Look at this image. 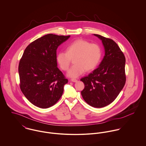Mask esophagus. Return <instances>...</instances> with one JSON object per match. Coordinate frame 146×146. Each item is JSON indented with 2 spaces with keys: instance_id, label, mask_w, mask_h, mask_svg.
Returning a JSON list of instances; mask_svg holds the SVG:
<instances>
[{
  "instance_id": "esophagus-1",
  "label": "esophagus",
  "mask_w": 146,
  "mask_h": 146,
  "mask_svg": "<svg viewBox=\"0 0 146 146\" xmlns=\"http://www.w3.org/2000/svg\"><path fill=\"white\" fill-rule=\"evenodd\" d=\"M71 81L74 82V83H76L78 82V80L77 79H71Z\"/></svg>"
}]
</instances>
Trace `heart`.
Instances as JSON below:
<instances>
[{
    "mask_svg": "<svg viewBox=\"0 0 146 146\" xmlns=\"http://www.w3.org/2000/svg\"><path fill=\"white\" fill-rule=\"evenodd\" d=\"M102 57V50L99 45L90 43L83 39H78L69 44L66 51H60L57 56V61L63 71L68 70L71 60L75 64L69 70L67 75L78 78L85 70H93L98 64Z\"/></svg>",
    "mask_w": 146,
    "mask_h": 146,
    "instance_id": "obj_1",
    "label": "heart"
}]
</instances>
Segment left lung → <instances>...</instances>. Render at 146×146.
Instances as JSON below:
<instances>
[{
    "label": "left lung",
    "instance_id": "8db88e82",
    "mask_svg": "<svg viewBox=\"0 0 146 146\" xmlns=\"http://www.w3.org/2000/svg\"><path fill=\"white\" fill-rule=\"evenodd\" d=\"M94 35L102 40L105 55L98 68L80 79L85 85L81 94L88 104L101 108L111 104L125 85V57L113 40Z\"/></svg>",
    "mask_w": 146,
    "mask_h": 146
}]
</instances>
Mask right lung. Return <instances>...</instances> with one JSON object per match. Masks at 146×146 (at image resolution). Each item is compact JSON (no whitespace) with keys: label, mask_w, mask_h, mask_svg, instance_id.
I'll return each mask as SVG.
<instances>
[{"label":"right lung","mask_w":146,"mask_h":146,"mask_svg":"<svg viewBox=\"0 0 146 146\" xmlns=\"http://www.w3.org/2000/svg\"><path fill=\"white\" fill-rule=\"evenodd\" d=\"M68 36L45 35L25 49L19 66L20 86L26 98L42 108L56 104L68 83L57 67V49Z\"/></svg>","instance_id":"right-lung-1"}]
</instances>
